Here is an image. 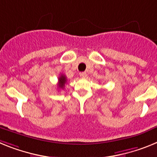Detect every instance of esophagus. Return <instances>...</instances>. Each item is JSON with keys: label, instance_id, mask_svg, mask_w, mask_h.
<instances>
[{"label": "esophagus", "instance_id": "obj_1", "mask_svg": "<svg viewBox=\"0 0 157 157\" xmlns=\"http://www.w3.org/2000/svg\"><path fill=\"white\" fill-rule=\"evenodd\" d=\"M80 77H87L86 72H82V73H80Z\"/></svg>", "mask_w": 157, "mask_h": 157}]
</instances>
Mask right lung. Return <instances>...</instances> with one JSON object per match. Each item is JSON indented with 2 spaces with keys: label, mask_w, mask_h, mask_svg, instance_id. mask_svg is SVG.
I'll list each match as a JSON object with an SVG mask.
<instances>
[{
  "label": "right lung",
  "mask_w": 157,
  "mask_h": 157,
  "mask_svg": "<svg viewBox=\"0 0 157 157\" xmlns=\"http://www.w3.org/2000/svg\"><path fill=\"white\" fill-rule=\"evenodd\" d=\"M67 83V78L65 77V75L61 74V76L58 78V88H64L65 87V84Z\"/></svg>",
  "instance_id": "right-lung-1"
}]
</instances>
